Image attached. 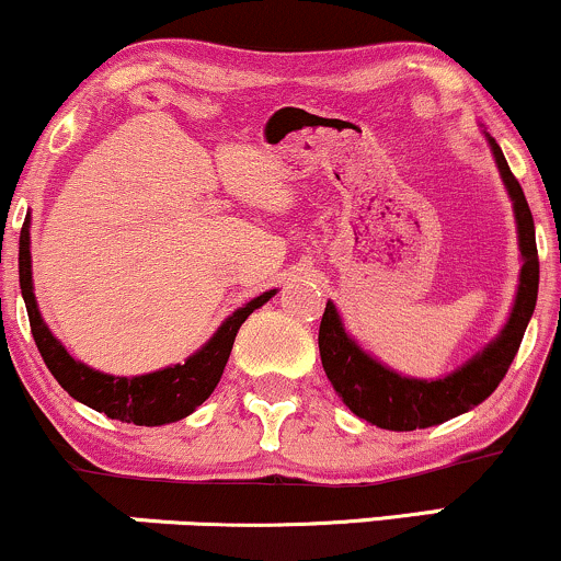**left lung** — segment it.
I'll list each match as a JSON object with an SVG mask.
<instances>
[{"mask_svg": "<svg viewBox=\"0 0 561 561\" xmlns=\"http://www.w3.org/2000/svg\"><path fill=\"white\" fill-rule=\"evenodd\" d=\"M485 134L488 147H491L495 165H499L501 182L506 186V195L512 199L514 224H517V244H519V285L514 293L512 311H508L506 324L482 351L474 353L469 362L459 369L448 371L446 377L420 379L405 377L401 371L390 369L377 362L371 353H366L351 332L345 330L343 317L327 300L324 317L319 327V353L324 364L327 377H330L334 392L343 398V403L356 416L382 430H396V433H409V430H424L443 424L454 416L467 414L474 405L485 401L517 356L523 334L527 330L538 300V248H536V224L527 208L523 186H519L508 163L495 145L491 134Z\"/></svg>", "mask_w": 561, "mask_h": 561, "instance_id": "obj_1", "label": "left lung"}]
</instances>
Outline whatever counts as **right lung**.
Instances as JSON below:
<instances>
[{
	"label": "right lung",
	"mask_w": 561,
	"mask_h": 561,
	"mask_svg": "<svg viewBox=\"0 0 561 561\" xmlns=\"http://www.w3.org/2000/svg\"><path fill=\"white\" fill-rule=\"evenodd\" d=\"M18 268H21V289L36 347L47 369L62 385V390H68L70 398L89 405V409L107 414L111 420L139 424V427H160V424H171L190 416L216 390L242 321L276 295V289H268L259 298L244 302L234 313H229L221 321V327L210 334L208 343L199 345L190 358H184V364H171L165 369L137 377H115L70 356L68 347L55 337L42 311H38L34 276H31L34 274V268H31V216H25L21 229Z\"/></svg>",
	"instance_id": "1"
}]
</instances>
